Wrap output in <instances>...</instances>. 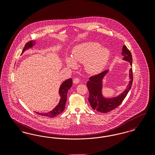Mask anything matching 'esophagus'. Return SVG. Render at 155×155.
Wrapping results in <instances>:
<instances>
[{"label":"esophagus","instance_id":"1","mask_svg":"<svg viewBox=\"0 0 155 155\" xmlns=\"http://www.w3.org/2000/svg\"><path fill=\"white\" fill-rule=\"evenodd\" d=\"M73 82H74L75 84H77L80 82V80L78 78H75L73 80Z\"/></svg>","mask_w":155,"mask_h":155}]
</instances>
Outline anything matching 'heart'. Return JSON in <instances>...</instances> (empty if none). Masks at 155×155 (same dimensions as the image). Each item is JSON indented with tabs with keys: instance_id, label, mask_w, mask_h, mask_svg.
<instances>
[{
	"instance_id": "1",
	"label": "heart",
	"mask_w": 155,
	"mask_h": 155,
	"mask_svg": "<svg viewBox=\"0 0 155 155\" xmlns=\"http://www.w3.org/2000/svg\"><path fill=\"white\" fill-rule=\"evenodd\" d=\"M71 56L72 58L66 59L68 66L75 68L76 63H84L87 73L95 74L100 73L106 66L110 57V51L97 42H89L75 46Z\"/></svg>"
}]
</instances>
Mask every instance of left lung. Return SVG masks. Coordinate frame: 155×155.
<instances>
[{
	"mask_svg": "<svg viewBox=\"0 0 155 155\" xmlns=\"http://www.w3.org/2000/svg\"><path fill=\"white\" fill-rule=\"evenodd\" d=\"M122 56L123 60L130 63L132 66L133 58L130 51L128 49L127 46H123ZM109 72V70H105L100 74L92 76L89 78V80L87 82V87L89 92L88 101L91 107L94 110H96L101 113H106L114 110L122 103L125 99L128 92L130 91L133 84V68L130 69L129 77L130 81L127 88L121 94L113 97H104L102 95V80L104 77Z\"/></svg>",
	"mask_w": 155,
	"mask_h": 155,
	"instance_id": "1",
	"label": "left lung"
}]
</instances>
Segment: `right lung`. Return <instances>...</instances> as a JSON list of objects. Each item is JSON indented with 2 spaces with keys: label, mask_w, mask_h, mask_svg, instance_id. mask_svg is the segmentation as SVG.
Here are the masks:
<instances>
[{
  "label": "right lung",
  "mask_w": 155,
  "mask_h": 155,
  "mask_svg": "<svg viewBox=\"0 0 155 155\" xmlns=\"http://www.w3.org/2000/svg\"><path fill=\"white\" fill-rule=\"evenodd\" d=\"M35 41H32L27 43L22 50L21 54L26 50L32 48L34 45H35ZM72 85H73V82H72L71 78L68 79L66 81H64L59 88V95L60 96V99L58 104L52 111L49 112H48L46 113H40L36 112V113L39 115L49 117H54L58 116V114H60V113H61L65 109V104L66 103L68 91L72 87Z\"/></svg>",
  "instance_id": "1"
}]
</instances>
